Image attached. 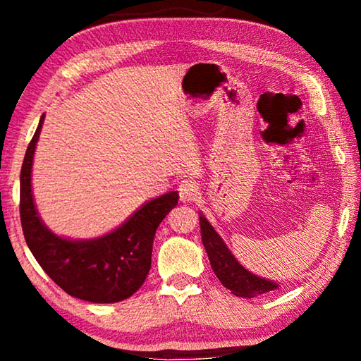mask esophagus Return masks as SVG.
<instances>
[{
  "instance_id": "1",
  "label": "esophagus",
  "mask_w": 361,
  "mask_h": 361,
  "mask_svg": "<svg viewBox=\"0 0 361 361\" xmlns=\"http://www.w3.org/2000/svg\"><path fill=\"white\" fill-rule=\"evenodd\" d=\"M178 192H180V199L183 200V202H194V200L199 197L200 189H199L197 183H195L194 180H185L180 183Z\"/></svg>"
}]
</instances>
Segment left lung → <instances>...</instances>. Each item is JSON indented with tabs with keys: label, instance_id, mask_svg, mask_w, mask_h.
<instances>
[{
	"label": "left lung",
	"instance_id": "8db88e82",
	"mask_svg": "<svg viewBox=\"0 0 361 361\" xmlns=\"http://www.w3.org/2000/svg\"><path fill=\"white\" fill-rule=\"evenodd\" d=\"M199 219L202 243L207 255H209L213 272H215L219 282L232 291V295L240 298H255L279 288L277 282L255 276L253 272H250L248 269L243 267L235 259V256L231 253L221 235L213 229V226L204 216V213H199Z\"/></svg>",
	"mask_w": 361,
	"mask_h": 361
}]
</instances>
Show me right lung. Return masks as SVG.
I'll return each instance as SVG.
<instances>
[{"instance_id":"right-lung-1","label":"right lung","mask_w":361,"mask_h":361,"mask_svg":"<svg viewBox=\"0 0 361 361\" xmlns=\"http://www.w3.org/2000/svg\"><path fill=\"white\" fill-rule=\"evenodd\" d=\"M44 114L30 142L20 170V221L25 242L44 272L70 296L89 302H119L143 285L151 269L157 226L178 204L170 191L145 202L124 223L95 239L57 235L35 205L32 169Z\"/></svg>"}]
</instances>
